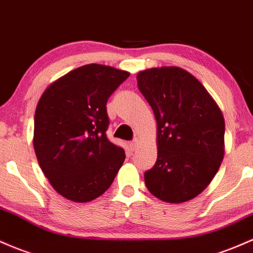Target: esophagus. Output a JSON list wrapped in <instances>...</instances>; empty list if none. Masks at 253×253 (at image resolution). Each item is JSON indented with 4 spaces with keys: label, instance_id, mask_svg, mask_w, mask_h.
<instances>
[{
    "label": "esophagus",
    "instance_id": "esophagus-1",
    "mask_svg": "<svg viewBox=\"0 0 253 253\" xmlns=\"http://www.w3.org/2000/svg\"><path fill=\"white\" fill-rule=\"evenodd\" d=\"M138 144H139V139H138V138H135L134 140L131 141V144H129V146H131L132 150H135V149H137Z\"/></svg>",
    "mask_w": 253,
    "mask_h": 253
}]
</instances>
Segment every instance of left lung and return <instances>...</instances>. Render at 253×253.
<instances>
[{
  "instance_id": "8db88e82",
  "label": "left lung",
  "mask_w": 253,
  "mask_h": 253,
  "mask_svg": "<svg viewBox=\"0 0 253 253\" xmlns=\"http://www.w3.org/2000/svg\"><path fill=\"white\" fill-rule=\"evenodd\" d=\"M137 80L157 122V161L144 174L146 187L166 203L191 201L211 182L223 160V114L184 68H149Z\"/></svg>"
}]
</instances>
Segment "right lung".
<instances>
[{
  "instance_id": "1",
  "label": "right lung",
  "mask_w": 253,
  "mask_h": 253,
  "mask_svg": "<svg viewBox=\"0 0 253 253\" xmlns=\"http://www.w3.org/2000/svg\"><path fill=\"white\" fill-rule=\"evenodd\" d=\"M129 76L90 63L51 83L35 113L33 148L44 175L66 199L86 203L102 196L124 163L125 151L108 140L107 101Z\"/></svg>"
}]
</instances>
